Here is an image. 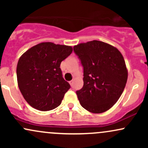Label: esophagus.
Wrapping results in <instances>:
<instances>
[{
    "instance_id": "obj_1",
    "label": "esophagus",
    "mask_w": 148,
    "mask_h": 148,
    "mask_svg": "<svg viewBox=\"0 0 148 148\" xmlns=\"http://www.w3.org/2000/svg\"><path fill=\"white\" fill-rule=\"evenodd\" d=\"M69 84H70L71 86H73V84H74V81H69Z\"/></svg>"
}]
</instances>
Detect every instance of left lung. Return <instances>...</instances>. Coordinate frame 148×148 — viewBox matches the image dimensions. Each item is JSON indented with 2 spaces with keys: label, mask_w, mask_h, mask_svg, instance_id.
<instances>
[{
  "label": "left lung",
  "mask_w": 148,
  "mask_h": 148,
  "mask_svg": "<svg viewBox=\"0 0 148 148\" xmlns=\"http://www.w3.org/2000/svg\"><path fill=\"white\" fill-rule=\"evenodd\" d=\"M84 67V86L76 91L85 109L101 113L111 108L126 86L128 72L118 49L105 42L93 40L74 47Z\"/></svg>",
  "instance_id": "left-lung-1"
}]
</instances>
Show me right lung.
Masks as SVG:
<instances>
[{"instance_id": "add662e5", "label": "right lung", "mask_w": 148, "mask_h": 148, "mask_svg": "<svg viewBox=\"0 0 148 148\" xmlns=\"http://www.w3.org/2000/svg\"><path fill=\"white\" fill-rule=\"evenodd\" d=\"M72 52L70 46L42 42L20 57L16 67L18 86L34 108L47 111L60 104L70 85L62 77L60 66Z\"/></svg>"}]
</instances>
